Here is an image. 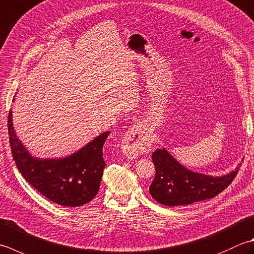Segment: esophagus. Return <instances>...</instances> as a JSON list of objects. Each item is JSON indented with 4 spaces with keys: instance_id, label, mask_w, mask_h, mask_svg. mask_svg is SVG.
<instances>
[{
    "instance_id": "esophagus-1",
    "label": "esophagus",
    "mask_w": 254,
    "mask_h": 254,
    "mask_svg": "<svg viewBox=\"0 0 254 254\" xmlns=\"http://www.w3.org/2000/svg\"><path fill=\"white\" fill-rule=\"evenodd\" d=\"M153 138L150 132L142 126H134L123 135L121 148L124 155L128 158H135L141 153L151 151Z\"/></svg>"
}]
</instances>
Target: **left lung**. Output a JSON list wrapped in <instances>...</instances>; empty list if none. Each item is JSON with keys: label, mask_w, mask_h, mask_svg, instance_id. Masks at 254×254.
<instances>
[{"label": "left lung", "mask_w": 254, "mask_h": 254, "mask_svg": "<svg viewBox=\"0 0 254 254\" xmlns=\"http://www.w3.org/2000/svg\"><path fill=\"white\" fill-rule=\"evenodd\" d=\"M156 174L150 186L152 197L165 206H184L210 199L235 180L239 167L228 175L212 177L191 172L181 165L165 148L152 154Z\"/></svg>", "instance_id": "left-lung-1"}]
</instances>
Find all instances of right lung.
<instances>
[{
  "instance_id": "right-lung-1",
  "label": "right lung",
  "mask_w": 254,
  "mask_h": 254,
  "mask_svg": "<svg viewBox=\"0 0 254 254\" xmlns=\"http://www.w3.org/2000/svg\"><path fill=\"white\" fill-rule=\"evenodd\" d=\"M7 127L9 146L18 171L43 196L66 207L82 206L96 197L106 166L103 144L110 132L100 134L70 156L41 160L33 157L18 140L12 111L8 112Z\"/></svg>"
}]
</instances>
